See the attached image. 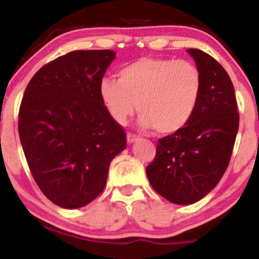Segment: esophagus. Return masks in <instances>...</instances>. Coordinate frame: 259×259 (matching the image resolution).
I'll use <instances>...</instances> for the list:
<instances>
[{
	"label": "esophagus",
	"instance_id": "esophagus-1",
	"mask_svg": "<svg viewBox=\"0 0 259 259\" xmlns=\"http://www.w3.org/2000/svg\"><path fill=\"white\" fill-rule=\"evenodd\" d=\"M139 139V136L136 135V134H133V133H127V135H126V140H127V142H129V144H133V142H135L136 140Z\"/></svg>",
	"mask_w": 259,
	"mask_h": 259
}]
</instances>
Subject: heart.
Instances as JSON below:
<instances>
[{
    "label": "heart",
    "instance_id": "heart-1",
    "mask_svg": "<svg viewBox=\"0 0 259 259\" xmlns=\"http://www.w3.org/2000/svg\"><path fill=\"white\" fill-rule=\"evenodd\" d=\"M202 92L200 69L187 61L140 58L100 82V96L111 117L125 124L138 107L141 124L174 134L194 117Z\"/></svg>",
    "mask_w": 259,
    "mask_h": 259
}]
</instances>
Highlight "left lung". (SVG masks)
Wrapping results in <instances>:
<instances>
[{"instance_id": "obj_1", "label": "left lung", "mask_w": 259, "mask_h": 259, "mask_svg": "<svg viewBox=\"0 0 259 259\" xmlns=\"http://www.w3.org/2000/svg\"><path fill=\"white\" fill-rule=\"evenodd\" d=\"M187 52L202 76L197 108L185 127L158 140L146 167L157 194L177 204L195 203L217 186L230 162L240 120L227 70L201 50Z\"/></svg>"}]
</instances>
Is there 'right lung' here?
I'll use <instances>...</instances> for the list:
<instances>
[{
    "mask_svg": "<svg viewBox=\"0 0 259 259\" xmlns=\"http://www.w3.org/2000/svg\"><path fill=\"white\" fill-rule=\"evenodd\" d=\"M115 53L73 51L35 73L19 108L18 130L35 183L53 203L84 207L106 186L111 160L126 147L100 82Z\"/></svg>",
    "mask_w": 259,
    "mask_h": 259,
    "instance_id": "right-lung-1",
    "label": "right lung"
}]
</instances>
